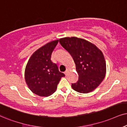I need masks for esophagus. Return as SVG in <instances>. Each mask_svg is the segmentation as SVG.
<instances>
[{"label":"esophagus","instance_id":"obj_1","mask_svg":"<svg viewBox=\"0 0 127 127\" xmlns=\"http://www.w3.org/2000/svg\"><path fill=\"white\" fill-rule=\"evenodd\" d=\"M68 71H69L68 69H67V70H66V71H65L64 72V74H65V75H67V74H68Z\"/></svg>","mask_w":127,"mask_h":127}]
</instances>
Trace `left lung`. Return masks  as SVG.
<instances>
[{"label": "left lung", "instance_id": "left-lung-1", "mask_svg": "<svg viewBox=\"0 0 127 127\" xmlns=\"http://www.w3.org/2000/svg\"><path fill=\"white\" fill-rule=\"evenodd\" d=\"M59 42L71 54L76 66L78 80L71 84L73 89L80 93L95 90L106 73V63L101 51L89 41L75 37L60 38Z\"/></svg>", "mask_w": 127, "mask_h": 127}]
</instances>
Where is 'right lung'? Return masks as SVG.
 <instances>
[{
  "mask_svg": "<svg viewBox=\"0 0 127 127\" xmlns=\"http://www.w3.org/2000/svg\"><path fill=\"white\" fill-rule=\"evenodd\" d=\"M59 40L48 43L32 54L25 69V80L30 90L42 97L55 92L57 84L64 74L59 71L51 56Z\"/></svg>",
  "mask_w": 127,
  "mask_h": 127,
  "instance_id": "1",
  "label": "right lung"
}]
</instances>
